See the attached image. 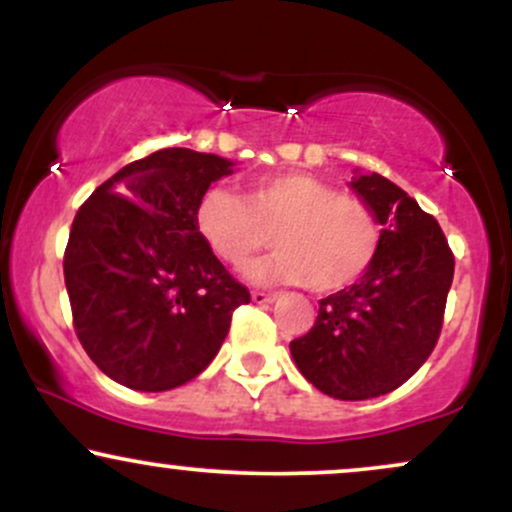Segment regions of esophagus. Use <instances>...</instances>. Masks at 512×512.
Listing matches in <instances>:
<instances>
[{"label":"esophagus","mask_w":512,"mask_h":512,"mask_svg":"<svg viewBox=\"0 0 512 512\" xmlns=\"http://www.w3.org/2000/svg\"><path fill=\"white\" fill-rule=\"evenodd\" d=\"M276 298H279V293H269V291H252V301L255 303H274Z\"/></svg>","instance_id":"1"}]
</instances>
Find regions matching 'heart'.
I'll return each mask as SVG.
<instances>
[{
  "instance_id": "obj_1",
  "label": "heart",
  "mask_w": 512,
  "mask_h": 512,
  "mask_svg": "<svg viewBox=\"0 0 512 512\" xmlns=\"http://www.w3.org/2000/svg\"><path fill=\"white\" fill-rule=\"evenodd\" d=\"M195 231L211 255L243 267L269 243L276 252L250 267L255 281L308 284L337 293L361 281L383 248L385 226L366 199L342 195L330 182L305 173L264 175L243 197L209 187L195 204Z\"/></svg>"
}]
</instances>
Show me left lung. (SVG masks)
<instances>
[{
	"label": "left lung",
	"mask_w": 512,
	"mask_h": 512,
	"mask_svg": "<svg viewBox=\"0 0 512 512\" xmlns=\"http://www.w3.org/2000/svg\"><path fill=\"white\" fill-rule=\"evenodd\" d=\"M351 187L378 211L383 248L361 281L322 298L315 325L291 342V356L317 390L358 402L397 390L431 356L455 257L438 221L395 182L370 173Z\"/></svg>",
	"instance_id": "8db88e82"
}]
</instances>
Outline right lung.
I'll use <instances>...</instances> for the list:
<instances>
[{"instance_id":"1","label":"right lung","mask_w":512,"mask_h":512,"mask_svg":"<svg viewBox=\"0 0 512 512\" xmlns=\"http://www.w3.org/2000/svg\"><path fill=\"white\" fill-rule=\"evenodd\" d=\"M233 163L161 149L96 187L64 250L74 332L115 383L163 392L190 383L219 354L250 291L195 231V204Z\"/></svg>"}]
</instances>
